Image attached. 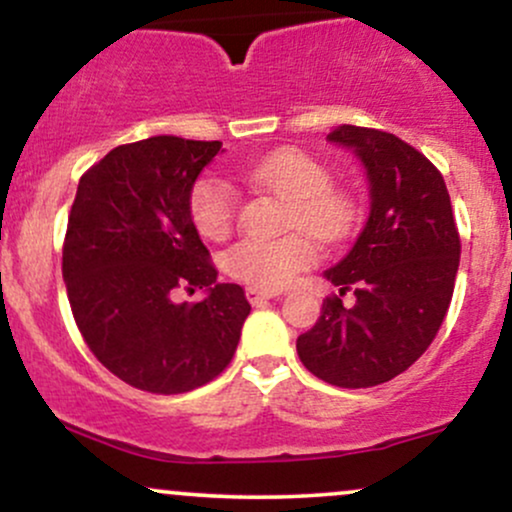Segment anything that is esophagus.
<instances>
[{"label":"esophagus","instance_id":"esophagus-1","mask_svg":"<svg viewBox=\"0 0 512 512\" xmlns=\"http://www.w3.org/2000/svg\"><path fill=\"white\" fill-rule=\"evenodd\" d=\"M281 291L276 289H257V286H250L248 289V301L252 305H260V303H267L272 301V298H279Z\"/></svg>","mask_w":512,"mask_h":512}]
</instances>
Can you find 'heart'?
<instances>
[{
	"label": "heart",
	"mask_w": 512,
	"mask_h": 512,
	"mask_svg": "<svg viewBox=\"0 0 512 512\" xmlns=\"http://www.w3.org/2000/svg\"><path fill=\"white\" fill-rule=\"evenodd\" d=\"M255 185L272 190L284 202L286 226H298L322 243L349 236L356 207L344 192L332 190L330 170L303 151H276L248 170ZM236 192L226 180L204 175L190 192V214L197 231L209 240H223L236 221ZM320 257L307 233H289L269 240H243L226 255V267L236 279L257 289H281Z\"/></svg>",
	"instance_id": "1"
}]
</instances>
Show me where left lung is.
<instances>
[{
	"label": "left lung",
	"mask_w": 512,
	"mask_h": 512,
	"mask_svg": "<svg viewBox=\"0 0 512 512\" xmlns=\"http://www.w3.org/2000/svg\"><path fill=\"white\" fill-rule=\"evenodd\" d=\"M327 142L349 149L368 180L370 211L356 243L325 272L356 303L325 298L296 342L310 373L337 387H373L404 373L431 346L450 308L460 236L443 175L395 134L339 125Z\"/></svg>",
	"instance_id": "8db88e82"
}]
</instances>
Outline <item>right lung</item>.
<instances>
[{"mask_svg": "<svg viewBox=\"0 0 512 512\" xmlns=\"http://www.w3.org/2000/svg\"><path fill=\"white\" fill-rule=\"evenodd\" d=\"M221 142L149 137L117 146L76 187L62 276L81 337L137 390L180 395L231 363L250 303L219 284L190 214V192ZM202 288L199 304L174 291Z\"/></svg>", "mask_w": 512, "mask_h": 512, "instance_id": "right-lung-1", "label": "right lung"}]
</instances>
